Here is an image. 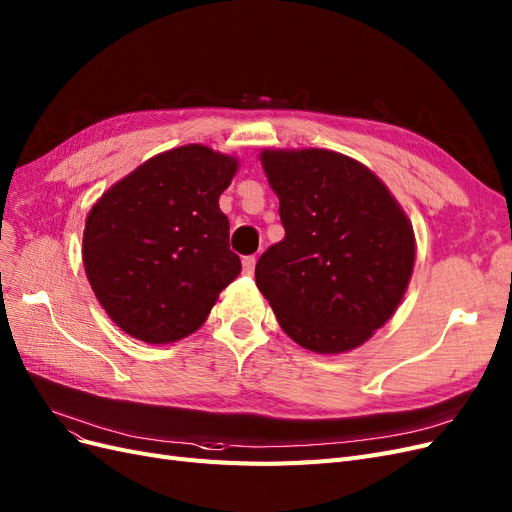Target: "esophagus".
Returning a JSON list of instances; mask_svg holds the SVG:
<instances>
[{
    "instance_id": "1",
    "label": "esophagus",
    "mask_w": 512,
    "mask_h": 512,
    "mask_svg": "<svg viewBox=\"0 0 512 512\" xmlns=\"http://www.w3.org/2000/svg\"><path fill=\"white\" fill-rule=\"evenodd\" d=\"M254 267H256V256H245L243 258V273L245 275H252Z\"/></svg>"
}]
</instances>
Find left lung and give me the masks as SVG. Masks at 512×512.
I'll use <instances>...</instances> for the list:
<instances>
[{
    "instance_id": "8db88e82",
    "label": "left lung",
    "mask_w": 512,
    "mask_h": 512,
    "mask_svg": "<svg viewBox=\"0 0 512 512\" xmlns=\"http://www.w3.org/2000/svg\"><path fill=\"white\" fill-rule=\"evenodd\" d=\"M286 237L256 286L288 337L315 354L364 345L396 313L415 267L409 216L377 175L324 148L262 150Z\"/></svg>"
}]
</instances>
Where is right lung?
I'll list each match as a JSON object with an SVG mask.
<instances>
[{"label":"right lung","mask_w":512,"mask_h":512,"mask_svg":"<svg viewBox=\"0 0 512 512\" xmlns=\"http://www.w3.org/2000/svg\"><path fill=\"white\" fill-rule=\"evenodd\" d=\"M237 169L231 154L180 146L148 158L88 211V284L129 337L152 345L186 339L241 273L218 205Z\"/></svg>","instance_id":"obj_1"}]
</instances>
